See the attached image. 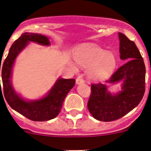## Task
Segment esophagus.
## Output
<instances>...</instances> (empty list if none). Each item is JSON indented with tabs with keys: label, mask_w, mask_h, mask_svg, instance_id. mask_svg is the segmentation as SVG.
I'll list each match as a JSON object with an SVG mask.
<instances>
[{
	"label": "esophagus",
	"mask_w": 151,
	"mask_h": 151,
	"mask_svg": "<svg viewBox=\"0 0 151 151\" xmlns=\"http://www.w3.org/2000/svg\"><path fill=\"white\" fill-rule=\"evenodd\" d=\"M76 82L77 85H80V84L84 83L85 81H84V79L82 78V76H78L76 78Z\"/></svg>",
	"instance_id": "esophagus-1"
}]
</instances>
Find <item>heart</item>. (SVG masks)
I'll use <instances>...</instances> for the list:
<instances>
[{
    "mask_svg": "<svg viewBox=\"0 0 151 151\" xmlns=\"http://www.w3.org/2000/svg\"><path fill=\"white\" fill-rule=\"evenodd\" d=\"M77 63L88 69V77L95 82H104L111 76L116 66V59L112 53L99 47L86 44L75 53Z\"/></svg>",
    "mask_w": 151,
    "mask_h": 151,
    "instance_id": "obj_1",
    "label": "heart"
}]
</instances>
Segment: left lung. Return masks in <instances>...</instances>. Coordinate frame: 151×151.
<instances>
[{
    "label": "left lung",
    "mask_w": 151,
    "mask_h": 151,
    "mask_svg": "<svg viewBox=\"0 0 151 151\" xmlns=\"http://www.w3.org/2000/svg\"><path fill=\"white\" fill-rule=\"evenodd\" d=\"M120 59L125 63L106 83L122 82L121 91L113 93L104 84H92L88 109L97 120L110 122L122 118L139 104L145 91L146 69L134 41L119 32Z\"/></svg>",
    "instance_id": "8db88e82"
}]
</instances>
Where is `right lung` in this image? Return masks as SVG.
Here are the masks:
<instances>
[{"instance_id":"add662e5","label":"right lung","mask_w":151,"mask_h":151,"mask_svg":"<svg viewBox=\"0 0 151 151\" xmlns=\"http://www.w3.org/2000/svg\"><path fill=\"white\" fill-rule=\"evenodd\" d=\"M29 42H34L43 46H50V45L49 38L47 36L31 32L23 33L13 42L2 68L0 66L4 94L10 107L25 117L33 121H47L58 116L64 99L69 91L74 87L76 80L74 78H57L51 89L39 99L26 100L21 97L12 85V73L17 57L26 48ZM0 88L1 94H2L1 86Z\"/></svg>"}]
</instances>
